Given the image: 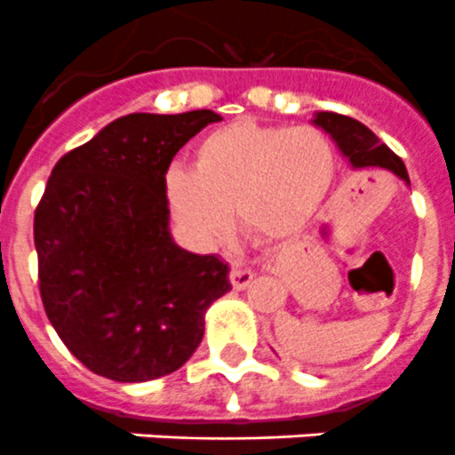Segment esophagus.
Returning a JSON list of instances; mask_svg holds the SVG:
<instances>
[{
  "label": "esophagus",
  "instance_id": "34e87169",
  "mask_svg": "<svg viewBox=\"0 0 455 455\" xmlns=\"http://www.w3.org/2000/svg\"><path fill=\"white\" fill-rule=\"evenodd\" d=\"M252 277H255V273L248 271V268H235L230 273V283L236 291H241V289H246L252 283Z\"/></svg>",
  "mask_w": 455,
  "mask_h": 455
}]
</instances>
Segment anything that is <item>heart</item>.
<instances>
[{
    "label": "heart",
    "mask_w": 455,
    "mask_h": 455,
    "mask_svg": "<svg viewBox=\"0 0 455 455\" xmlns=\"http://www.w3.org/2000/svg\"><path fill=\"white\" fill-rule=\"evenodd\" d=\"M335 150L315 127L236 120L200 140L193 168L172 166L164 193L172 219L198 243L232 225L252 241H283L315 219L335 180Z\"/></svg>",
    "instance_id": "heart-1"
}]
</instances>
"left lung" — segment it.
Returning <instances> with one entry per match:
<instances>
[{"label": "left lung", "instance_id": "obj_1", "mask_svg": "<svg viewBox=\"0 0 455 455\" xmlns=\"http://www.w3.org/2000/svg\"><path fill=\"white\" fill-rule=\"evenodd\" d=\"M312 123L321 127L325 134H331L341 155L347 156L348 164L355 171H364V168L389 171L396 178L403 180L405 184H410L408 171H405L401 156L394 155L367 124L355 118H348V116L332 114V111H319V114H315Z\"/></svg>", "mask_w": 455, "mask_h": 455}]
</instances>
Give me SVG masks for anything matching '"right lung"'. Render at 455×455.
Listing matches in <instances>:
<instances>
[{
    "label": "right lung",
    "mask_w": 455,
    "mask_h": 455,
    "mask_svg": "<svg viewBox=\"0 0 455 455\" xmlns=\"http://www.w3.org/2000/svg\"><path fill=\"white\" fill-rule=\"evenodd\" d=\"M220 116L130 114L52 171L36 207L47 319L92 373L146 383L178 371L204 335L209 305L232 289L228 264L171 236L164 178L188 139Z\"/></svg>",
    "instance_id": "obj_1"
}]
</instances>
